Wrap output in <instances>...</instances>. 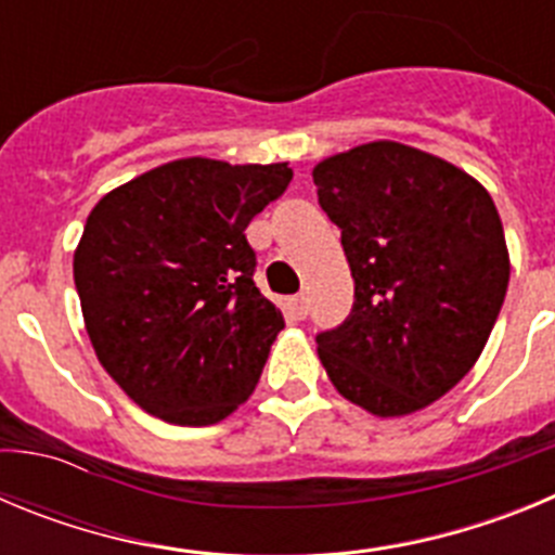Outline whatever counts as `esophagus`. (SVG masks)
Returning <instances> with one entry per match:
<instances>
[{
    "label": "esophagus",
    "mask_w": 555,
    "mask_h": 555,
    "mask_svg": "<svg viewBox=\"0 0 555 555\" xmlns=\"http://www.w3.org/2000/svg\"><path fill=\"white\" fill-rule=\"evenodd\" d=\"M288 308H292V313L297 317V320H302L308 313V297L306 294H294V297H288Z\"/></svg>",
    "instance_id": "obj_1"
}]
</instances>
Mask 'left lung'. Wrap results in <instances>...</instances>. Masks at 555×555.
Here are the masks:
<instances>
[{
  "label": "left lung",
  "instance_id": "8db88e82",
  "mask_svg": "<svg viewBox=\"0 0 555 555\" xmlns=\"http://www.w3.org/2000/svg\"><path fill=\"white\" fill-rule=\"evenodd\" d=\"M341 230L352 311L317 336L331 384L375 416H405L475 366L506 300L508 247L489 191L459 166L370 141L313 166Z\"/></svg>",
  "mask_w": 555,
  "mask_h": 555
}]
</instances>
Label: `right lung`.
<instances>
[{"mask_svg":"<svg viewBox=\"0 0 555 555\" xmlns=\"http://www.w3.org/2000/svg\"><path fill=\"white\" fill-rule=\"evenodd\" d=\"M292 183L288 164L180 158L107 191L75 249L100 364L171 425H217L253 395L283 313L253 283L247 224Z\"/></svg>","mask_w":555,"mask_h":555,"instance_id":"right-lung-1","label":"right lung"}]
</instances>
